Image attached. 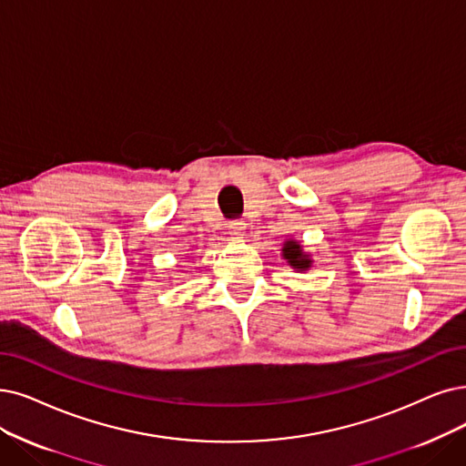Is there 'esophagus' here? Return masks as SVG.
I'll list each match as a JSON object with an SVG mask.
<instances>
[{"label": "esophagus", "instance_id": "1", "mask_svg": "<svg viewBox=\"0 0 466 466\" xmlns=\"http://www.w3.org/2000/svg\"><path fill=\"white\" fill-rule=\"evenodd\" d=\"M229 229H231V235H233L235 238H240V235L245 233V221H240V219H235V221H231Z\"/></svg>", "mask_w": 466, "mask_h": 466}]
</instances>
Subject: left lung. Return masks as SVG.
I'll use <instances>...</instances> for the list:
<instances>
[{"label": "left lung", "instance_id": "1", "mask_svg": "<svg viewBox=\"0 0 466 466\" xmlns=\"http://www.w3.org/2000/svg\"><path fill=\"white\" fill-rule=\"evenodd\" d=\"M283 254L289 259V264L292 268H296V269H300V271L308 269L309 264H311V259H308V256L302 252V247L298 245L296 240H287L285 248H283Z\"/></svg>", "mask_w": 466, "mask_h": 466}]
</instances>
